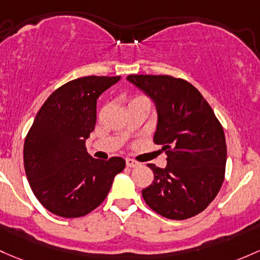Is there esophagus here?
<instances>
[{
    "mask_svg": "<svg viewBox=\"0 0 260 260\" xmlns=\"http://www.w3.org/2000/svg\"><path fill=\"white\" fill-rule=\"evenodd\" d=\"M125 165H127V167H131V168H135V167L141 166V163H139L138 160H135V159H131V158H127V159H125Z\"/></svg>",
    "mask_w": 260,
    "mask_h": 260,
    "instance_id": "esophagus-1",
    "label": "esophagus"
}]
</instances>
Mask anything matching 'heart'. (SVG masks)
Returning a JSON list of instances; mask_svg holds the SVG:
<instances>
[{"instance_id":"b5f03b06","label":"heart","mask_w":260,"mask_h":260,"mask_svg":"<svg viewBox=\"0 0 260 260\" xmlns=\"http://www.w3.org/2000/svg\"><path fill=\"white\" fill-rule=\"evenodd\" d=\"M138 97H141V95H138ZM135 98H136V97H135Z\"/></svg>"}]
</instances>
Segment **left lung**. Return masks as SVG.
I'll return each mask as SVG.
<instances>
[{
	"mask_svg": "<svg viewBox=\"0 0 260 260\" xmlns=\"http://www.w3.org/2000/svg\"><path fill=\"white\" fill-rule=\"evenodd\" d=\"M127 80L157 105L155 144H162L167 167L147 165L152 184L142 190L149 208L168 219H188L215 198L225 174L226 144L219 119L189 82L166 75H131Z\"/></svg>",
	"mask_w": 260,
	"mask_h": 260,
	"instance_id": "8db88e82",
	"label": "left lung"
}]
</instances>
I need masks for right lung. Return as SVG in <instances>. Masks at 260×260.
<instances>
[{
	"instance_id": "obj_1",
	"label": "right lung",
	"mask_w": 260,
	"mask_h": 260,
	"mask_svg": "<svg viewBox=\"0 0 260 260\" xmlns=\"http://www.w3.org/2000/svg\"><path fill=\"white\" fill-rule=\"evenodd\" d=\"M119 76H87L64 83L46 100L32 123L23 147L31 189L53 214L78 218L106 199L125 160L92 158L86 139L97 119V98Z\"/></svg>"
}]
</instances>
